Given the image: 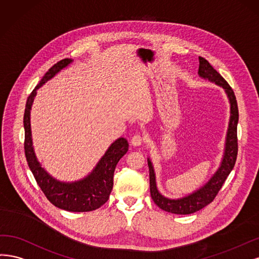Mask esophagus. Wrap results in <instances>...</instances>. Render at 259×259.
<instances>
[{"instance_id":"1","label":"esophagus","mask_w":259,"mask_h":259,"mask_svg":"<svg viewBox=\"0 0 259 259\" xmlns=\"http://www.w3.org/2000/svg\"><path fill=\"white\" fill-rule=\"evenodd\" d=\"M144 142V138L140 135H135L131 139V144L133 146H140Z\"/></svg>"}]
</instances>
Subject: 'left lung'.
<instances>
[{"mask_svg":"<svg viewBox=\"0 0 259 259\" xmlns=\"http://www.w3.org/2000/svg\"><path fill=\"white\" fill-rule=\"evenodd\" d=\"M198 73L200 76L207 78L208 80H211L215 82V84L223 87L226 90L227 96L229 98L231 115L226 139V149H225V156L221 168L215 173L214 177L208 181L207 184L204 185L201 189L197 190L196 193L191 194L190 196L179 200H171L168 198H164L158 193L153 165L152 162L148 160L149 189H151V196L153 201L160 208H162L163 211L174 214H191L201 210V208H203L207 204H210L215 199V197L218 196L225 181H226L229 173L233 169V166H235L238 155L237 126L239 120V110L235 93H233L232 88L229 86L228 82L225 80L222 75L202 57H199Z\"/></svg>","mask_w":259,"mask_h":259,"instance_id":"left-lung-1","label":"left lung"}]
</instances>
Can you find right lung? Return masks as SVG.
<instances>
[{
  "label": "right lung",
  "instance_id": "add662e5",
  "mask_svg": "<svg viewBox=\"0 0 259 259\" xmlns=\"http://www.w3.org/2000/svg\"><path fill=\"white\" fill-rule=\"evenodd\" d=\"M72 60L62 59L54 64L33 89L28 97L26 110L23 116L24 126V155H26L29 168L32 171L37 185L40 187L46 198L57 207L71 212H89L97 210L103 205L113 189V178L116 165L120 158L128 152V142L126 139L119 138L107 149L105 155L99 161L94 172L86 179L75 183H61L53 179L41 168L36 160L32 147L31 128H30V110L33 99L38 89L45 81L65 68Z\"/></svg>",
  "mask_w": 259,
  "mask_h": 259
}]
</instances>
